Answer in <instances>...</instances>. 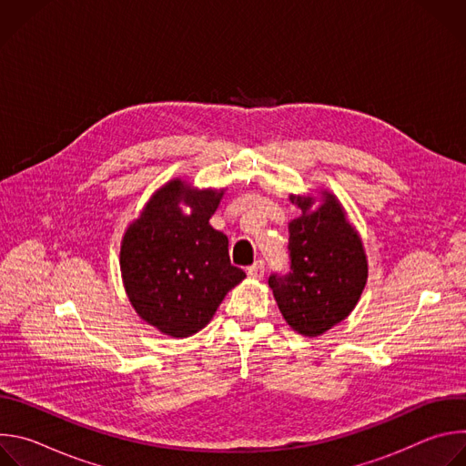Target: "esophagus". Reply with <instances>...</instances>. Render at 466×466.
Here are the masks:
<instances>
[{
    "mask_svg": "<svg viewBox=\"0 0 466 466\" xmlns=\"http://www.w3.org/2000/svg\"><path fill=\"white\" fill-rule=\"evenodd\" d=\"M247 275L250 279H261L265 275V261L263 259H258L254 261L250 268H247Z\"/></svg>",
    "mask_w": 466,
    "mask_h": 466,
    "instance_id": "obj_1",
    "label": "esophagus"
}]
</instances>
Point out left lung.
Here are the masks:
<instances>
[{
	"instance_id": "8db88e82",
	"label": "left lung",
	"mask_w": 466,
	"mask_h": 466,
	"mask_svg": "<svg viewBox=\"0 0 466 466\" xmlns=\"http://www.w3.org/2000/svg\"><path fill=\"white\" fill-rule=\"evenodd\" d=\"M291 201L302 216L289 223V271L273 273L269 288L288 324L302 336H320L356 306L365 282L367 259L341 205L326 193L308 212V198Z\"/></svg>"
}]
</instances>
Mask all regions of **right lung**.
Wrapping results in <instances>:
<instances>
[{
  "mask_svg": "<svg viewBox=\"0 0 466 466\" xmlns=\"http://www.w3.org/2000/svg\"><path fill=\"white\" fill-rule=\"evenodd\" d=\"M223 191L166 184L132 223L121 243L127 295L149 324L171 338L205 328L225 295L245 279L228 256V239L210 227ZM186 202L191 215L179 210Z\"/></svg>",
  "mask_w": 466,
  "mask_h": 466,
  "instance_id": "1",
  "label": "right lung"
}]
</instances>
